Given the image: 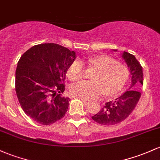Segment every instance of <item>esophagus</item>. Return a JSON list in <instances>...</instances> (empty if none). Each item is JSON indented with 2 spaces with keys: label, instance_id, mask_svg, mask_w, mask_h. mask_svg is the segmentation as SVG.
Wrapping results in <instances>:
<instances>
[{
  "label": "esophagus",
  "instance_id": "esophagus-1",
  "mask_svg": "<svg viewBox=\"0 0 160 160\" xmlns=\"http://www.w3.org/2000/svg\"><path fill=\"white\" fill-rule=\"evenodd\" d=\"M81 101L83 102V103L84 105H88L89 103L90 102L88 101V100H87V99H81Z\"/></svg>",
  "mask_w": 160,
  "mask_h": 160
}]
</instances>
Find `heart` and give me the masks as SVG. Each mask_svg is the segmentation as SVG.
<instances>
[{"instance_id": "1", "label": "heart", "mask_w": 160, "mask_h": 160, "mask_svg": "<svg viewBox=\"0 0 160 160\" xmlns=\"http://www.w3.org/2000/svg\"><path fill=\"white\" fill-rule=\"evenodd\" d=\"M87 70L92 72L89 81L77 83L70 87L72 96L83 99L112 98L122 90L128 81L129 72L127 68L106 54H99L89 58L85 61ZM79 61H74L67 71V76L71 81H78L83 74V66Z\"/></svg>"}]
</instances>
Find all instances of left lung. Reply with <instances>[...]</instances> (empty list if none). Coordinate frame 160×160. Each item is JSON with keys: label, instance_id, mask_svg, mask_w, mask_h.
<instances>
[{"label": "left lung", "instance_id": "8db88e82", "mask_svg": "<svg viewBox=\"0 0 160 160\" xmlns=\"http://www.w3.org/2000/svg\"><path fill=\"white\" fill-rule=\"evenodd\" d=\"M117 52V50H114ZM122 58L131 75V85L128 90L124 92L115 101H110L105 104L97 114L92 118L96 122L104 125H113L123 122L133 112L139 101L141 93L138 89L143 85V69L133 54L124 52Z\"/></svg>", "mask_w": 160, "mask_h": 160}]
</instances>
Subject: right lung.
<instances>
[{
    "instance_id": "1",
    "label": "right lung",
    "mask_w": 160,
    "mask_h": 160,
    "mask_svg": "<svg viewBox=\"0 0 160 160\" xmlns=\"http://www.w3.org/2000/svg\"><path fill=\"white\" fill-rule=\"evenodd\" d=\"M76 52L54 43L34 45L21 56L16 70V92L21 108L43 125L65 115L69 98L61 96L68 68Z\"/></svg>"
}]
</instances>
